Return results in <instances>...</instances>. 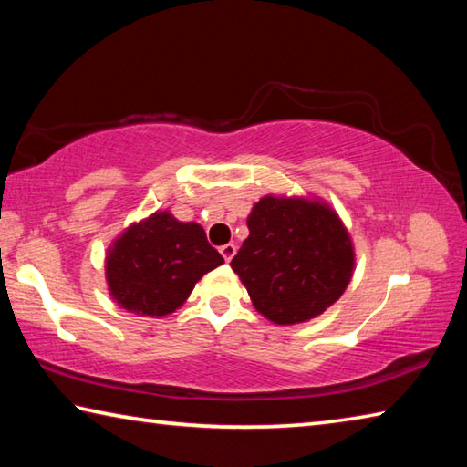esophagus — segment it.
<instances>
[{"instance_id":"1","label":"esophagus","mask_w":467,"mask_h":467,"mask_svg":"<svg viewBox=\"0 0 467 467\" xmlns=\"http://www.w3.org/2000/svg\"><path fill=\"white\" fill-rule=\"evenodd\" d=\"M234 253H236V244H233V243H226V244H223V247H220V255L224 257L226 264L234 257Z\"/></svg>"}]
</instances>
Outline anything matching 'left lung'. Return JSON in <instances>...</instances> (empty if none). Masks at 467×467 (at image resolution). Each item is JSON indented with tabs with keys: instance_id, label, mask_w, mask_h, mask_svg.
I'll return each mask as SVG.
<instances>
[{
	"instance_id": "8db88e82",
	"label": "left lung",
	"mask_w": 467,
	"mask_h": 467,
	"mask_svg": "<svg viewBox=\"0 0 467 467\" xmlns=\"http://www.w3.org/2000/svg\"><path fill=\"white\" fill-rule=\"evenodd\" d=\"M249 236L231 267L253 306L278 326L309 321L344 295L354 249L329 205L265 195L247 218Z\"/></svg>"
}]
</instances>
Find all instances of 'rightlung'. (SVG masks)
<instances>
[{
	"label": "right lung",
	"instance_id": "right-lung-1",
	"mask_svg": "<svg viewBox=\"0 0 467 467\" xmlns=\"http://www.w3.org/2000/svg\"><path fill=\"white\" fill-rule=\"evenodd\" d=\"M224 259L195 223L156 212L131 224L107 253V282L117 305L162 317L185 303L203 274Z\"/></svg>",
	"mask_w": 467,
	"mask_h": 467
}]
</instances>
